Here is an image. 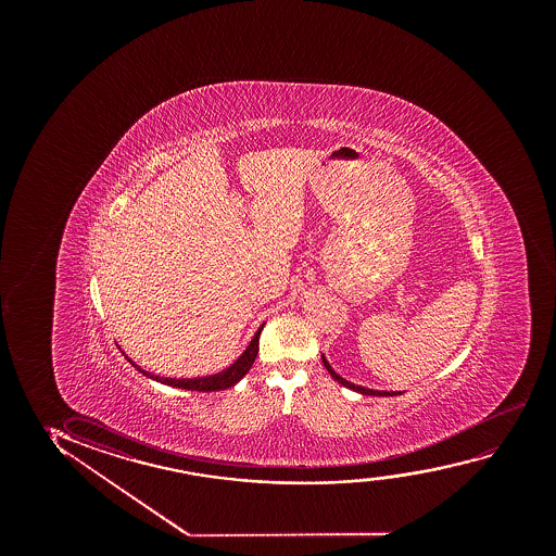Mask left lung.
<instances>
[{
  "instance_id": "left-lung-1",
  "label": "left lung",
  "mask_w": 556,
  "mask_h": 556,
  "mask_svg": "<svg viewBox=\"0 0 556 556\" xmlns=\"http://www.w3.org/2000/svg\"><path fill=\"white\" fill-rule=\"evenodd\" d=\"M323 358V365L327 368L328 374L334 378L338 383H342L343 388L353 389V391H357L361 395H372V396H395L401 395V391H376V389L361 388V386H355V383H351V381L343 380L340 374L334 372V368L328 365L327 357L325 355H320Z\"/></svg>"
}]
</instances>
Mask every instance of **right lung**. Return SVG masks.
<instances>
[{
  "instance_id": "obj_1",
  "label": "right lung",
  "mask_w": 556,
  "mask_h": 556,
  "mask_svg": "<svg viewBox=\"0 0 556 556\" xmlns=\"http://www.w3.org/2000/svg\"><path fill=\"white\" fill-rule=\"evenodd\" d=\"M264 325L256 330V334L252 336L251 343L247 345V350L241 353V357L237 358L233 365L224 368L222 372L211 374V376H199V378H163V376H155V374L148 372L142 366H138L135 361H130L125 353V358L129 361L130 365L137 368L138 372L144 374L150 380L160 381L170 388L188 389V391H203V393H211V391H222V389L233 388L237 381L243 378L244 374L251 370L254 358L258 355L260 332H262Z\"/></svg>"
}]
</instances>
